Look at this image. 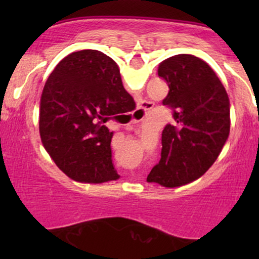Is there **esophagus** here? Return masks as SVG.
Wrapping results in <instances>:
<instances>
[{
    "label": "esophagus",
    "instance_id": "1",
    "mask_svg": "<svg viewBox=\"0 0 259 259\" xmlns=\"http://www.w3.org/2000/svg\"><path fill=\"white\" fill-rule=\"evenodd\" d=\"M151 107H152V103H151V102L141 101V102H140L139 108L136 109V113L141 115V117H145V114H146V112L148 111V109H151Z\"/></svg>",
    "mask_w": 259,
    "mask_h": 259
}]
</instances>
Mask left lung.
Returning <instances> with one entry per match:
<instances>
[{"instance_id": "8db88e82", "label": "left lung", "mask_w": 259, "mask_h": 259, "mask_svg": "<svg viewBox=\"0 0 259 259\" xmlns=\"http://www.w3.org/2000/svg\"><path fill=\"white\" fill-rule=\"evenodd\" d=\"M158 76L168 84L163 105L173 111V121L163 129L160 159L147 181L177 187L200 178L218 158L230 132L229 97L212 68L192 55L163 61Z\"/></svg>"}]
</instances>
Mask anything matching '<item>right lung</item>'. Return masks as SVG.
I'll list each match as a JSON object with an SVG mask.
<instances>
[{
    "label": "right lung",
    "mask_w": 259,
    "mask_h": 259,
    "mask_svg": "<svg viewBox=\"0 0 259 259\" xmlns=\"http://www.w3.org/2000/svg\"><path fill=\"white\" fill-rule=\"evenodd\" d=\"M132 105L119 68L96 50L62 59L45 84L40 101V135L56 164L80 183L119 178L112 163L113 132L103 124Z\"/></svg>",
    "instance_id": "add662e5"
}]
</instances>
